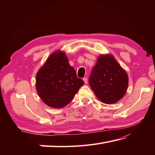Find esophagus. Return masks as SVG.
<instances>
[{"label": "esophagus", "mask_w": 155, "mask_h": 155, "mask_svg": "<svg viewBox=\"0 0 155 155\" xmlns=\"http://www.w3.org/2000/svg\"><path fill=\"white\" fill-rule=\"evenodd\" d=\"M83 81H84V83H85V84H86V83H87V78H83Z\"/></svg>", "instance_id": "34e87169"}]
</instances>
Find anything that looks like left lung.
<instances>
[{
    "label": "left lung",
    "mask_w": 155,
    "mask_h": 155,
    "mask_svg": "<svg viewBox=\"0 0 155 155\" xmlns=\"http://www.w3.org/2000/svg\"><path fill=\"white\" fill-rule=\"evenodd\" d=\"M89 83L99 101L113 104L126 94L128 76L112 54H101L92 69Z\"/></svg>",
    "instance_id": "1"
}]
</instances>
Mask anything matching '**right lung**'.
<instances>
[{"instance_id": "add662e5", "label": "right lung", "mask_w": 155, "mask_h": 155, "mask_svg": "<svg viewBox=\"0 0 155 155\" xmlns=\"http://www.w3.org/2000/svg\"><path fill=\"white\" fill-rule=\"evenodd\" d=\"M84 84L77 77L65 52L60 50L51 54L36 73V89L43 101L53 108H62L72 101Z\"/></svg>"}]
</instances>
